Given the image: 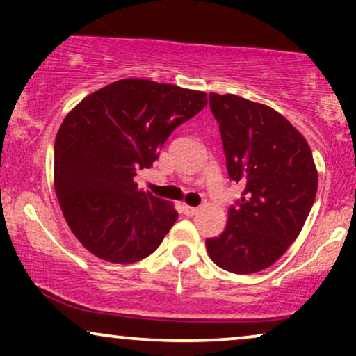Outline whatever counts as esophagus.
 <instances>
[{
    "mask_svg": "<svg viewBox=\"0 0 356 356\" xmlns=\"http://www.w3.org/2000/svg\"><path fill=\"white\" fill-rule=\"evenodd\" d=\"M182 211H184V214H186V216H194V214H197V212H199V207H192V206H187V204H184Z\"/></svg>",
    "mask_w": 356,
    "mask_h": 356,
    "instance_id": "1",
    "label": "esophagus"
}]
</instances>
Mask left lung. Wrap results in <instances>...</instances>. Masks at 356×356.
I'll use <instances>...</instances> for the list:
<instances>
[{
  "mask_svg": "<svg viewBox=\"0 0 356 356\" xmlns=\"http://www.w3.org/2000/svg\"><path fill=\"white\" fill-rule=\"evenodd\" d=\"M231 181L244 186L226 229L206 239L209 257L236 275L275 264L303 229L318 172L305 137L276 110L238 95L209 93Z\"/></svg>",
  "mask_w": 356,
  "mask_h": 356,
  "instance_id": "left-lung-1",
  "label": "left lung"
}]
</instances>
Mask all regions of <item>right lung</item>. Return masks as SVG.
<instances>
[{"label":"right lung","mask_w":356,"mask_h":356,"mask_svg":"<svg viewBox=\"0 0 356 356\" xmlns=\"http://www.w3.org/2000/svg\"><path fill=\"white\" fill-rule=\"evenodd\" d=\"M206 104L197 90L124 79L90 93L65 117L55 140V191L65 220L92 254L129 264L161 246L179 214L134 177Z\"/></svg>","instance_id":"obj_1"}]
</instances>
